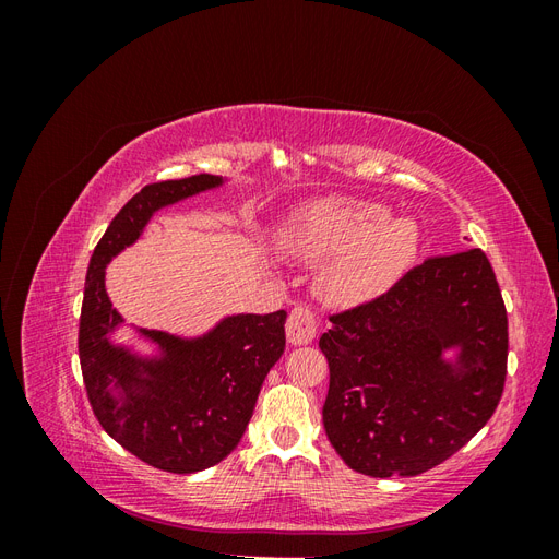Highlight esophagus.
I'll return each instance as SVG.
<instances>
[{
	"label": "esophagus",
	"instance_id": "esophagus-1",
	"mask_svg": "<svg viewBox=\"0 0 559 559\" xmlns=\"http://www.w3.org/2000/svg\"><path fill=\"white\" fill-rule=\"evenodd\" d=\"M317 335V314L308 306H296L286 319V337L292 345H308Z\"/></svg>",
	"mask_w": 559,
	"mask_h": 559
}]
</instances>
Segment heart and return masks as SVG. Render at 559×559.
Returning <instances> with one entry per match:
<instances>
[{
    "instance_id": "obj_1",
    "label": "heart",
    "mask_w": 559,
    "mask_h": 559,
    "mask_svg": "<svg viewBox=\"0 0 559 559\" xmlns=\"http://www.w3.org/2000/svg\"><path fill=\"white\" fill-rule=\"evenodd\" d=\"M389 216L370 200H314L286 218L282 242L300 259H329L319 275L326 300L359 302L394 282L417 253L415 222Z\"/></svg>"
}]
</instances>
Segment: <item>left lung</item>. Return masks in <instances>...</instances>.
<instances>
[{
    "label": "left lung",
    "instance_id": "left-lung-1",
    "mask_svg": "<svg viewBox=\"0 0 559 559\" xmlns=\"http://www.w3.org/2000/svg\"><path fill=\"white\" fill-rule=\"evenodd\" d=\"M329 319L319 337L331 370L321 415L349 468L419 476L497 411L509 319L485 251L431 257L378 298ZM448 348L457 349L454 362L442 357Z\"/></svg>",
    "mask_w": 559,
    "mask_h": 559
}]
</instances>
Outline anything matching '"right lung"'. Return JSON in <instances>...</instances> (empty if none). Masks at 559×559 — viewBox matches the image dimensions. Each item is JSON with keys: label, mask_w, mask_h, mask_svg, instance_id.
<instances>
[{"label": "right lung", "mask_w": 559, "mask_h": 559, "mask_svg": "<svg viewBox=\"0 0 559 559\" xmlns=\"http://www.w3.org/2000/svg\"><path fill=\"white\" fill-rule=\"evenodd\" d=\"M222 183L193 175L144 186L97 242L83 292L79 359L93 413L118 445L167 473L210 468L238 448L261 384L284 352L286 312L233 314L200 337L138 329L160 352L140 357L109 341L123 317L111 308L105 267L138 242L158 210Z\"/></svg>", "instance_id": "add662e5"}]
</instances>
